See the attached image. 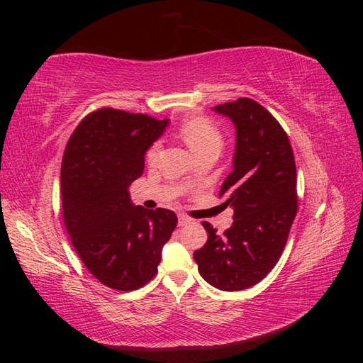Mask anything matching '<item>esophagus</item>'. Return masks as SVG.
Masks as SVG:
<instances>
[{"label":"esophagus","mask_w":363,"mask_h":363,"mask_svg":"<svg viewBox=\"0 0 363 363\" xmlns=\"http://www.w3.org/2000/svg\"><path fill=\"white\" fill-rule=\"evenodd\" d=\"M191 223H192V219H191L189 216H186V215H183V213L179 215V225H180V227L188 225V224H191Z\"/></svg>","instance_id":"1"}]
</instances>
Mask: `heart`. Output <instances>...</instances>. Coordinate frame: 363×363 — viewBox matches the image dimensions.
Wrapping results in <instances>:
<instances>
[{"instance_id": "obj_1", "label": "heart", "mask_w": 363, "mask_h": 363, "mask_svg": "<svg viewBox=\"0 0 363 363\" xmlns=\"http://www.w3.org/2000/svg\"><path fill=\"white\" fill-rule=\"evenodd\" d=\"M179 133L186 142V145L194 152V156L203 155V152H218L219 155L224 144L221 131L211 119L204 116L184 118L179 125ZM156 151L157 144L151 145V148L147 151V159H155Z\"/></svg>"}]
</instances>
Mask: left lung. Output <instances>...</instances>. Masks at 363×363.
<instances>
[{"mask_svg": "<svg viewBox=\"0 0 363 363\" xmlns=\"http://www.w3.org/2000/svg\"><path fill=\"white\" fill-rule=\"evenodd\" d=\"M236 128L233 171L219 196L233 207L223 236L207 221V242L194 252L201 277L221 291L255 286L276 267L298 208L296 168L288 135L265 107L250 98L213 107Z\"/></svg>", "mask_w": 363, "mask_h": 363, "instance_id": "left-lung-1", "label": "left lung"}]
</instances>
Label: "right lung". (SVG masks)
Here are the masks:
<instances>
[{"label": "right lung", "instance_id": "obj_1", "mask_svg": "<svg viewBox=\"0 0 363 363\" xmlns=\"http://www.w3.org/2000/svg\"><path fill=\"white\" fill-rule=\"evenodd\" d=\"M168 123L104 107L82 121L65 150V225L84 267L116 291L139 289L156 276L162 248L177 225L172 211L135 206L128 192Z\"/></svg>", "mask_w": 363, "mask_h": 363}]
</instances>
